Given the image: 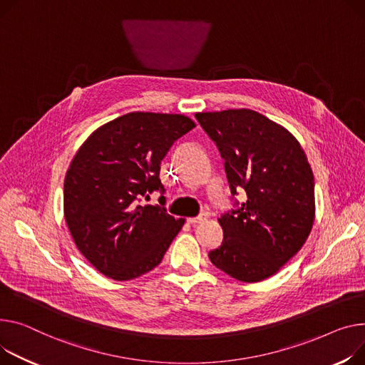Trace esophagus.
Masks as SVG:
<instances>
[{"label":"esophagus","mask_w":365,"mask_h":365,"mask_svg":"<svg viewBox=\"0 0 365 365\" xmlns=\"http://www.w3.org/2000/svg\"><path fill=\"white\" fill-rule=\"evenodd\" d=\"M207 220V214H201V215H198V217H189L187 218V223L189 225H198V223H202V222H205Z\"/></svg>","instance_id":"obj_1"}]
</instances>
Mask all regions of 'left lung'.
<instances>
[{
    "label": "left lung",
    "mask_w": 365,
    "mask_h": 365,
    "mask_svg": "<svg viewBox=\"0 0 365 365\" xmlns=\"http://www.w3.org/2000/svg\"><path fill=\"white\" fill-rule=\"evenodd\" d=\"M217 143L232 193L247 201L218 218L222 245L211 262L240 282L276 274L308 239L315 218L314 175L298 139L286 128L250 108L197 113Z\"/></svg>",
    "instance_id": "obj_1"
}]
</instances>
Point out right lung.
<instances>
[{
	"instance_id": "add662e5",
	"label": "right lung",
	"mask_w": 365,
	"mask_h": 365,
	"mask_svg": "<svg viewBox=\"0 0 365 365\" xmlns=\"http://www.w3.org/2000/svg\"><path fill=\"white\" fill-rule=\"evenodd\" d=\"M183 114L133 111L93 130L64 178V218L82 255L113 280L151 272L185 225L136 200L164 192L160 161L195 128ZM164 202V197H161Z\"/></svg>"
}]
</instances>
